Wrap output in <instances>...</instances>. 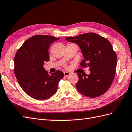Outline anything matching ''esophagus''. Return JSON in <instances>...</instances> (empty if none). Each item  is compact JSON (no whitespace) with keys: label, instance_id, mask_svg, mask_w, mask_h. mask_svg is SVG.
<instances>
[{"label":"esophagus","instance_id":"esophagus-1","mask_svg":"<svg viewBox=\"0 0 132 132\" xmlns=\"http://www.w3.org/2000/svg\"><path fill=\"white\" fill-rule=\"evenodd\" d=\"M69 74V72H67V71H64V75L65 77H67V76H68Z\"/></svg>","mask_w":132,"mask_h":132}]
</instances>
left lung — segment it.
<instances>
[{
	"instance_id": "1",
	"label": "left lung",
	"mask_w": 132,
	"mask_h": 132,
	"mask_svg": "<svg viewBox=\"0 0 132 132\" xmlns=\"http://www.w3.org/2000/svg\"><path fill=\"white\" fill-rule=\"evenodd\" d=\"M65 39L78 44L80 48L84 57L80 66L90 67L89 75L78 74L77 90L91 98L105 94L113 81L117 66V55L110 41L93 32L66 37Z\"/></svg>"
}]
</instances>
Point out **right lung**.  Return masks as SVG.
Instances as JSON below:
<instances>
[{
    "label": "right lung",
    "mask_w": 132,
    "mask_h": 132,
    "mask_svg": "<svg viewBox=\"0 0 132 132\" xmlns=\"http://www.w3.org/2000/svg\"><path fill=\"white\" fill-rule=\"evenodd\" d=\"M59 38L36 35L27 39L18 50L14 58V73L22 89L32 98L44 100L57 90L62 71L48 74L43 65L49 61V46Z\"/></svg>",
    "instance_id": "1"
}]
</instances>
